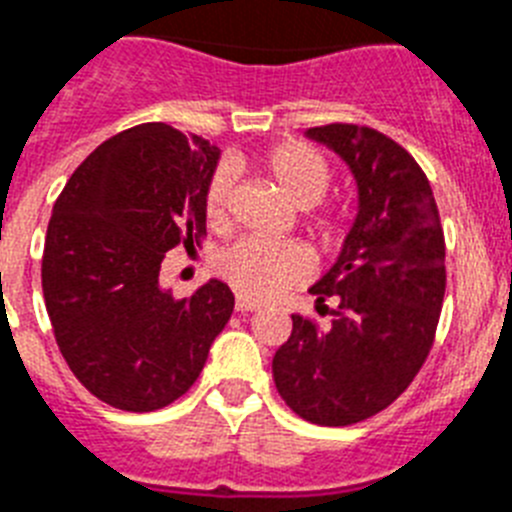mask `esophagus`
Here are the masks:
<instances>
[{
  "mask_svg": "<svg viewBox=\"0 0 512 512\" xmlns=\"http://www.w3.org/2000/svg\"><path fill=\"white\" fill-rule=\"evenodd\" d=\"M236 309H239V312H257V309H260V304L252 302V299H247V296L236 294Z\"/></svg>",
  "mask_w": 512,
  "mask_h": 512,
  "instance_id": "1",
  "label": "esophagus"
}]
</instances>
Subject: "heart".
Returning a JSON list of instances; mask_svg holds the SVG:
<instances>
[{
	"mask_svg": "<svg viewBox=\"0 0 512 512\" xmlns=\"http://www.w3.org/2000/svg\"><path fill=\"white\" fill-rule=\"evenodd\" d=\"M260 166L265 174L281 187V192L289 197L296 208H312L325 197L333 179L328 158L322 156L307 143H278L268 148L260 156ZM231 176L229 166H218L210 174L203 192V213L205 221L213 229H221L229 213V195H231ZM317 236L333 239L341 231V218L328 216L317 218L315 223ZM218 273L234 286L239 294L265 302L289 289L291 283L302 281L309 273V257L299 244L294 242H268V239H242L231 244L221 257H218Z\"/></svg>",
	"mask_w": 512,
	"mask_h": 512,
	"instance_id": "b5f03b06",
	"label": "heart"
}]
</instances>
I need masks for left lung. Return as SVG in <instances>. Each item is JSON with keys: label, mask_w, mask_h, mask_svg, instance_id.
Returning a JSON list of instances; mask_svg holds the SVG:
<instances>
[{"label": "left lung", "mask_w": 512, "mask_h": 512, "mask_svg": "<svg viewBox=\"0 0 512 512\" xmlns=\"http://www.w3.org/2000/svg\"><path fill=\"white\" fill-rule=\"evenodd\" d=\"M307 135L349 163L359 213L336 265L312 286L330 328L291 315L273 380L294 414L346 427L380 414L427 362L445 296V236L427 174L409 150L362 124Z\"/></svg>", "instance_id": "8db88e82"}]
</instances>
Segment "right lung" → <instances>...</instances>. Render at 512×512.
<instances>
[{"mask_svg":"<svg viewBox=\"0 0 512 512\" xmlns=\"http://www.w3.org/2000/svg\"><path fill=\"white\" fill-rule=\"evenodd\" d=\"M218 148L148 122L109 137L75 169L46 229L41 283L72 375L114 409L156 411L195 385L234 312L226 283L176 299L166 252L200 247Z\"/></svg>","mask_w":512,"mask_h":512,"instance_id":"add662e5","label":"right lung"}]
</instances>
